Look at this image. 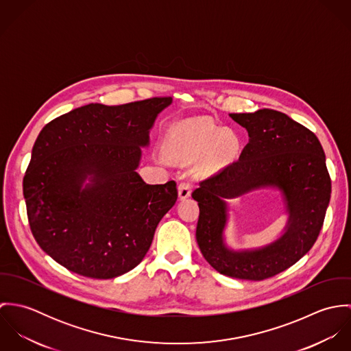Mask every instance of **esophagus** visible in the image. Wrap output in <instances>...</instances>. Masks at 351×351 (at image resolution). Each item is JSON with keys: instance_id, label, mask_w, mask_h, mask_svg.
Segmentation results:
<instances>
[{"instance_id": "obj_1", "label": "esophagus", "mask_w": 351, "mask_h": 351, "mask_svg": "<svg viewBox=\"0 0 351 351\" xmlns=\"http://www.w3.org/2000/svg\"><path fill=\"white\" fill-rule=\"evenodd\" d=\"M192 193V184L189 181H182L178 184V196L181 200H185Z\"/></svg>"}]
</instances>
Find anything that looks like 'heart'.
I'll return each mask as SVG.
<instances>
[{
	"label": "heart",
	"instance_id": "1",
	"mask_svg": "<svg viewBox=\"0 0 351 351\" xmlns=\"http://www.w3.org/2000/svg\"><path fill=\"white\" fill-rule=\"evenodd\" d=\"M209 152V163L215 165L231 158L238 150V141L234 134L221 131L206 123H196L189 125L181 136L176 154L182 160H196L206 151Z\"/></svg>",
	"mask_w": 351,
	"mask_h": 351
}]
</instances>
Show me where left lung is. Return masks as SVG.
Returning <instances> with one entry per match:
<instances>
[{"mask_svg":"<svg viewBox=\"0 0 351 351\" xmlns=\"http://www.w3.org/2000/svg\"><path fill=\"white\" fill-rule=\"evenodd\" d=\"M230 116L247 130L250 141L239 159L201 181L192 193L200 206L196 239L206 262L219 273L261 281L295 265L315 245L331 197V178L316 135L285 113L263 108ZM269 184L280 187L289 201L287 232L261 251L226 250L223 200Z\"/></svg>","mask_w":351,"mask_h":351,"instance_id":"1","label":"left lung"}]
</instances>
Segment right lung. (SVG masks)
Listing matches in <instances>:
<instances>
[{
	"instance_id": "1",
	"label": "right lung",
	"mask_w": 351,
	"mask_h": 351,
	"mask_svg": "<svg viewBox=\"0 0 351 351\" xmlns=\"http://www.w3.org/2000/svg\"><path fill=\"white\" fill-rule=\"evenodd\" d=\"M171 97L88 104L40 131L23 180L32 235L67 270L109 280L138 266L177 201V184L147 185L141 146ZM88 175L93 182L82 184Z\"/></svg>"
}]
</instances>
